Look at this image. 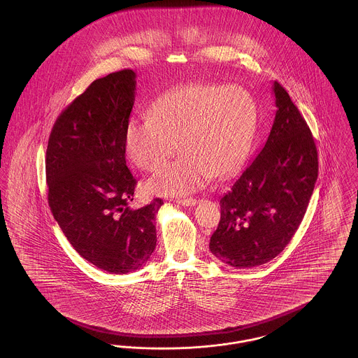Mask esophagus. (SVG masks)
I'll use <instances>...</instances> for the list:
<instances>
[{
  "instance_id": "34e87169",
  "label": "esophagus",
  "mask_w": 358,
  "mask_h": 358,
  "mask_svg": "<svg viewBox=\"0 0 358 358\" xmlns=\"http://www.w3.org/2000/svg\"><path fill=\"white\" fill-rule=\"evenodd\" d=\"M199 203V200L196 199H184V200H178V204L184 205V206H194Z\"/></svg>"
}]
</instances>
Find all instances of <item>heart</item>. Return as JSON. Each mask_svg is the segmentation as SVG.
<instances>
[{
	"label": "heart",
	"instance_id": "heart-1",
	"mask_svg": "<svg viewBox=\"0 0 358 358\" xmlns=\"http://www.w3.org/2000/svg\"><path fill=\"white\" fill-rule=\"evenodd\" d=\"M256 129V106L238 85L196 82L161 95L150 117L130 120L124 149L141 171L161 169L178 145L182 154L152 177L150 194L182 197L216 176L225 178L245 162Z\"/></svg>",
	"mask_w": 358,
	"mask_h": 358
}]
</instances>
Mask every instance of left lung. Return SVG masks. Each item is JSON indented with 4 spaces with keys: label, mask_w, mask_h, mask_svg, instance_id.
Wrapping results in <instances>:
<instances>
[{
    "label": "left lung",
    "mask_w": 358,
    "mask_h": 358,
    "mask_svg": "<svg viewBox=\"0 0 358 358\" xmlns=\"http://www.w3.org/2000/svg\"><path fill=\"white\" fill-rule=\"evenodd\" d=\"M275 120L262 150L220 200L209 250L236 268L279 255L296 232L318 177L313 134L287 91L273 83Z\"/></svg>",
    "instance_id": "obj_1"
}]
</instances>
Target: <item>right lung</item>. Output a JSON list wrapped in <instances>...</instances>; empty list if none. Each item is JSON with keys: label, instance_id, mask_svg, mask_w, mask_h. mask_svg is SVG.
<instances>
[{"label": "right lung", "instance_id": "right-lung-1", "mask_svg": "<svg viewBox=\"0 0 358 358\" xmlns=\"http://www.w3.org/2000/svg\"><path fill=\"white\" fill-rule=\"evenodd\" d=\"M136 72L88 85L52 129L45 171L52 215L75 251L110 273L139 270L155 250L154 199L133 209L136 180L126 166L124 130L136 101Z\"/></svg>", "mask_w": 358, "mask_h": 358}]
</instances>
